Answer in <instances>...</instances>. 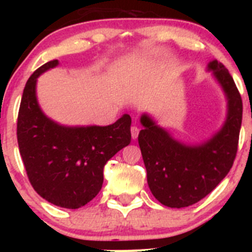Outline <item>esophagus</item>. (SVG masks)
I'll use <instances>...</instances> for the list:
<instances>
[{
  "label": "esophagus",
  "mask_w": 252,
  "mask_h": 252,
  "mask_svg": "<svg viewBox=\"0 0 252 252\" xmlns=\"http://www.w3.org/2000/svg\"><path fill=\"white\" fill-rule=\"evenodd\" d=\"M139 132H140V128L133 125L132 127H131V136H132L133 140L137 139V136H139Z\"/></svg>",
  "instance_id": "34e87169"
}]
</instances>
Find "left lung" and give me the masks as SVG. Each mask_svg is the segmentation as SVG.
Segmentation results:
<instances>
[{
    "mask_svg": "<svg viewBox=\"0 0 252 252\" xmlns=\"http://www.w3.org/2000/svg\"><path fill=\"white\" fill-rule=\"evenodd\" d=\"M228 99V116L222 130L201 146H186L158 127L148 116L139 145L154 197L170 208L192 206L212 192L232 168L242 121V99L233 78L217 60L209 63Z\"/></svg>",
    "mask_w": 252,
    "mask_h": 252,
    "instance_id": "8db88e82",
    "label": "left lung"
}]
</instances>
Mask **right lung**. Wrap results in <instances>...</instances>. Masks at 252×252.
Segmentation results:
<instances>
[{
    "mask_svg": "<svg viewBox=\"0 0 252 252\" xmlns=\"http://www.w3.org/2000/svg\"><path fill=\"white\" fill-rule=\"evenodd\" d=\"M58 65L37 68L22 93L17 116V142L32 188L50 203L77 209L92 201L103 184L106 162L131 142V117L110 126L64 127L49 120L35 95L36 78Z\"/></svg>",
    "mask_w": 252,
    "mask_h": 252,
    "instance_id": "right-lung-1",
    "label": "right lung"
}]
</instances>
